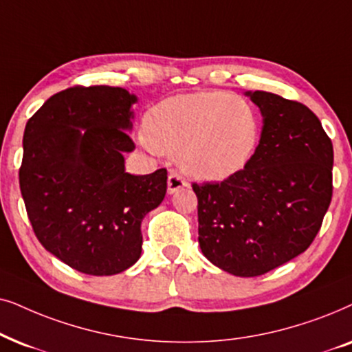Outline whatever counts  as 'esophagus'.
Returning a JSON list of instances; mask_svg holds the SVG:
<instances>
[{"label":"esophagus","mask_w":352,"mask_h":352,"mask_svg":"<svg viewBox=\"0 0 352 352\" xmlns=\"http://www.w3.org/2000/svg\"><path fill=\"white\" fill-rule=\"evenodd\" d=\"M188 186V182H186L184 177L180 175V173L177 172H170L168 173V180H167V191L170 195L177 193V191H180L182 188H186Z\"/></svg>","instance_id":"obj_1"}]
</instances>
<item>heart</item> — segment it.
<instances>
[{"instance_id": "obj_1", "label": "heart", "mask_w": 352, "mask_h": 352, "mask_svg": "<svg viewBox=\"0 0 352 352\" xmlns=\"http://www.w3.org/2000/svg\"><path fill=\"white\" fill-rule=\"evenodd\" d=\"M262 125L250 102L227 91L170 96L144 119L148 143L179 156L180 167L201 180H225L240 172L259 146Z\"/></svg>"}]
</instances>
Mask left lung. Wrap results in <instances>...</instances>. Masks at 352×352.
<instances>
[{
    "label": "left lung",
    "instance_id": "left-lung-1",
    "mask_svg": "<svg viewBox=\"0 0 352 352\" xmlns=\"http://www.w3.org/2000/svg\"><path fill=\"white\" fill-rule=\"evenodd\" d=\"M246 96L264 117L254 156L220 184H193L203 254L257 277L294 259L320 230L333 193V144L307 106L267 91Z\"/></svg>",
    "mask_w": 352,
    "mask_h": 352
}]
</instances>
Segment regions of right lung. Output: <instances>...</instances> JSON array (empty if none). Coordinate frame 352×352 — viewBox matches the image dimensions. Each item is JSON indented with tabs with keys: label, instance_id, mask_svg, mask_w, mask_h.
Instances as JSON below:
<instances>
[{
	"label": "right lung",
	"instance_id": "obj_1",
	"mask_svg": "<svg viewBox=\"0 0 352 352\" xmlns=\"http://www.w3.org/2000/svg\"><path fill=\"white\" fill-rule=\"evenodd\" d=\"M119 87L56 93L23 132L19 185L46 251L88 275H114L142 256V220L162 203L167 170L132 175V104Z\"/></svg>",
	"mask_w": 352,
	"mask_h": 352
}]
</instances>
